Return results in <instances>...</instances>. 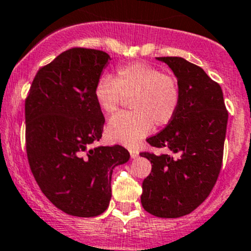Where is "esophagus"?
<instances>
[{"mask_svg": "<svg viewBox=\"0 0 251 251\" xmlns=\"http://www.w3.org/2000/svg\"><path fill=\"white\" fill-rule=\"evenodd\" d=\"M129 152H130V157H131V158H136V157L139 156V151H136V150L130 149V150H129Z\"/></svg>", "mask_w": 251, "mask_h": 251, "instance_id": "34e87169", "label": "esophagus"}]
</instances>
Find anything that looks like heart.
Instances as JSON below:
<instances>
[{"label": "heart", "instance_id": "heart-1", "mask_svg": "<svg viewBox=\"0 0 251 251\" xmlns=\"http://www.w3.org/2000/svg\"><path fill=\"white\" fill-rule=\"evenodd\" d=\"M130 97L133 112L117 113L106 126L108 139L126 146L149 135L153 125L163 126L173 120L180 104V87L173 75L136 61L118 69L112 78L101 77L94 89L95 101L104 113L115 112Z\"/></svg>", "mask_w": 251, "mask_h": 251}]
</instances>
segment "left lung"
<instances>
[{"label":"left lung","instance_id":"left-lung-1","mask_svg":"<svg viewBox=\"0 0 251 251\" xmlns=\"http://www.w3.org/2000/svg\"><path fill=\"white\" fill-rule=\"evenodd\" d=\"M177 78L180 104L161 133L147 139L181 157L141 152L152 170L143 182L141 204L147 213L173 219L200 206L220 174L228 112L221 87L204 70L179 56H162Z\"/></svg>","mask_w":251,"mask_h":251}]
</instances>
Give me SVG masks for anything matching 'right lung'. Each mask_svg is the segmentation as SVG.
<instances>
[{
  "instance_id": "1",
  "label": "right lung",
  "mask_w": 251,
  "mask_h": 251,
  "mask_svg": "<svg viewBox=\"0 0 251 251\" xmlns=\"http://www.w3.org/2000/svg\"><path fill=\"white\" fill-rule=\"evenodd\" d=\"M110 55L71 48L38 70L25 100V140L30 169L41 191L72 216L104 213L115 167L129 161L123 146L89 149L105 118L94 89Z\"/></svg>"
}]
</instances>
